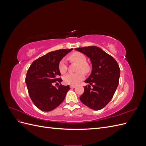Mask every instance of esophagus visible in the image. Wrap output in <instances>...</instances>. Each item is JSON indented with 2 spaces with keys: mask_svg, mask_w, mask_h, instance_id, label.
I'll return each mask as SVG.
<instances>
[{
  "mask_svg": "<svg viewBox=\"0 0 146 146\" xmlns=\"http://www.w3.org/2000/svg\"><path fill=\"white\" fill-rule=\"evenodd\" d=\"M76 87V86H74V85H70V88H71V89H73V88H75Z\"/></svg>",
  "mask_w": 146,
  "mask_h": 146,
  "instance_id": "esophagus-1",
  "label": "esophagus"
}]
</instances>
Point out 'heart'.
Returning a JSON list of instances; mask_svg holds the SVG:
<instances>
[{"label":"heart","mask_w":146,"mask_h":146,"mask_svg":"<svg viewBox=\"0 0 146 146\" xmlns=\"http://www.w3.org/2000/svg\"><path fill=\"white\" fill-rule=\"evenodd\" d=\"M70 60L79 64L78 70H82L83 72H89L90 67L86 64V58L85 55L80 52H74L70 55ZM58 68L61 74H64L68 69L66 61L64 59L61 60L59 63ZM84 78V74L82 72H78L76 74L69 73L63 77V81L67 85H76Z\"/></svg>","instance_id":"obj_1"}]
</instances>
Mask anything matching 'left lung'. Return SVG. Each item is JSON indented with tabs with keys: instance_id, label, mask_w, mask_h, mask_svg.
Masks as SVG:
<instances>
[{
	"instance_id": "8db88e82",
	"label": "left lung",
	"mask_w": 146,
	"mask_h": 146,
	"mask_svg": "<svg viewBox=\"0 0 146 146\" xmlns=\"http://www.w3.org/2000/svg\"><path fill=\"white\" fill-rule=\"evenodd\" d=\"M75 50L90 58L92 64L90 76L85 82L82 102L89 108L100 110L111 100L119 84L120 68L113 56L96 46L76 48Z\"/></svg>"
}]
</instances>
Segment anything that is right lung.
<instances>
[{
    "instance_id": "add662e5",
    "label": "right lung",
    "mask_w": 146,
    "mask_h": 146,
    "mask_svg": "<svg viewBox=\"0 0 146 146\" xmlns=\"http://www.w3.org/2000/svg\"><path fill=\"white\" fill-rule=\"evenodd\" d=\"M72 50L60 49L47 53L32 63L26 74L25 83L29 96L35 105L43 111H50L64 100L69 85L55 87L62 79L58 66L63 57Z\"/></svg>"
}]
</instances>
